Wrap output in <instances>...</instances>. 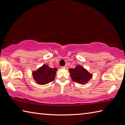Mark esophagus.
<instances>
[{"label": "esophagus", "instance_id": "esophagus-1", "mask_svg": "<svg viewBox=\"0 0 125 125\" xmlns=\"http://www.w3.org/2000/svg\"><path fill=\"white\" fill-rule=\"evenodd\" d=\"M62 69H66V68H67V66L65 65V66H62Z\"/></svg>", "mask_w": 125, "mask_h": 125}]
</instances>
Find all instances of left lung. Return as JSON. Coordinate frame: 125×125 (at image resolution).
Segmentation results:
<instances>
[{"label":"left lung","mask_w":125,"mask_h":125,"mask_svg":"<svg viewBox=\"0 0 125 125\" xmlns=\"http://www.w3.org/2000/svg\"><path fill=\"white\" fill-rule=\"evenodd\" d=\"M69 71L72 81L78 84L83 85L88 83L93 77V74L81 65H77L74 69L70 68Z\"/></svg>","instance_id":"obj_1"}]
</instances>
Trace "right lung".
I'll return each instance as SVG.
<instances>
[{"mask_svg": "<svg viewBox=\"0 0 125 125\" xmlns=\"http://www.w3.org/2000/svg\"><path fill=\"white\" fill-rule=\"evenodd\" d=\"M57 70V68H51L48 65L44 64L37 70L32 71V77L37 84L45 85L55 79Z\"/></svg>", "mask_w": 125, "mask_h": 125, "instance_id": "obj_1", "label": "right lung"}]
</instances>
